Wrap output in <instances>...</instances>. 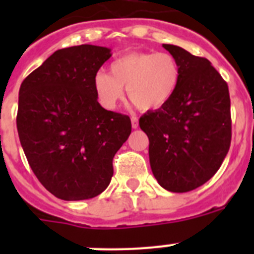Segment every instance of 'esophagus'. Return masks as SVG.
<instances>
[{
  "label": "esophagus",
  "instance_id": "obj_1",
  "mask_svg": "<svg viewBox=\"0 0 254 254\" xmlns=\"http://www.w3.org/2000/svg\"><path fill=\"white\" fill-rule=\"evenodd\" d=\"M131 122H132V128H137L138 127V120H137V117H134V116H132L131 117Z\"/></svg>",
  "mask_w": 254,
  "mask_h": 254
}]
</instances>
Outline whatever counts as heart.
<instances>
[{
	"label": "heart",
	"instance_id": "obj_1",
	"mask_svg": "<svg viewBox=\"0 0 254 254\" xmlns=\"http://www.w3.org/2000/svg\"><path fill=\"white\" fill-rule=\"evenodd\" d=\"M111 75H94L96 99L107 109H114L125 96L141 111L164 107L178 89L181 66L174 56L165 52H129L116 58L109 66Z\"/></svg>",
	"mask_w": 254,
	"mask_h": 254
}]
</instances>
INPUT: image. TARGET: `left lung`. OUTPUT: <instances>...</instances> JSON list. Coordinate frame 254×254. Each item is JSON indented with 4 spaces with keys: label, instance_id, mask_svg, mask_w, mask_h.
<instances>
[{
    "label": "left lung",
    "instance_id": "1",
    "mask_svg": "<svg viewBox=\"0 0 254 254\" xmlns=\"http://www.w3.org/2000/svg\"><path fill=\"white\" fill-rule=\"evenodd\" d=\"M163 47L181 66L172 99L140 118L149 137V158L159 185L183 193L205 185L230 147L232 118L228 84L211 62L173 44Z\"/></svg>",
    "mask_w": 254,
    "mask_h": 254
}]
</instances>
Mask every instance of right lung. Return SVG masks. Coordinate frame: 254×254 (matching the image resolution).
<instances>
[{
  "label": "right lung",
  "instance_id": "add662e5",
  "mask_svg": "<svg viewBox=\"0 0 254 254\" xmlns=\"http://www.w3.org/2000/svg\"><path fill=\"white\" fill-rule=\"evenodd\" d=\"M112 49H58L22 81L16 126L31 170L64 201L98 196L113 177V158L131 133L128 116L98 103L93 78Z\"/></svg>",
  "mask_w": 254,
  "mask_h": 254
}]
</instances>
